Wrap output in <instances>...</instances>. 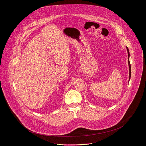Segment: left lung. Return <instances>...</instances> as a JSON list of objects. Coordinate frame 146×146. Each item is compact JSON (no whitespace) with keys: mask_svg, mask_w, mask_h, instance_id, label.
<instances>
[{"mask_svg":"<svg viewBox=\"0 0 146 146\" xmlns=\"http://www.w3.org/2000/svg\"><path fill=\"white\" fill-rule=\"evenodd\" d=\"M127 51V54H128V64H129V82L130 80V76H131V66H130V63L129 61V57H130V53H129V49L127 47H126Z\"/></svg>","mask_w":146,"mask_h":146,"instance_id":"1","label":"left lung"}]
</instances>
